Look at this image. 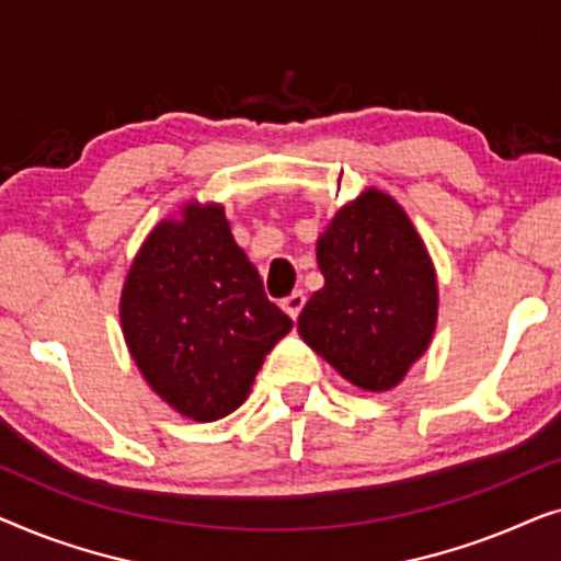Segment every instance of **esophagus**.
<instances>
[{
  "instance_id": "34e87169",
  "label": "esophagus",
  "mask_w": 561,
  "mask_h": 561,
  "mask_svg": "<svg viewBox=\"0 0 561 561\" xmlns=\"http://www.w3.org/2000/svg\"><path fill=\"white\" fill-rule=\"evenodd\" d=\"M304 304H306L304 290H294V294H290L288 298H283L280 306H283V311H286L290 319H298V313H301Z\"/></svg>"
}]
</instances>
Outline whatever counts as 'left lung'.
Listing matches in <instances>:
<instances>
[{"mask_svg":"<svg viewBox=\"0 0 561 561\" xmlns=\"http://www.w3.org/2000/svg\"><path fill=\"white\" fill-rule=\"evenodd\" d=\"M324 288L298 317V334L352 386L396 388L436 327V273L403 206L367 188L334 214L317 242Z\"/></svg>","mask_w":561,"mask_h":561,"instance_id":"1","label":"left lung"}]
</instances>
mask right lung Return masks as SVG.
<instances>
[{
  "mask_svg": "<svg viewBox=\"0 0 561 561\" xmlns=\"http://www.w3.org/2000/svg\"><path fill=\"white\" fill-rule=\"evenodd\" d=\"M129 355L168 405L194 421L240 409L267 352L294 327L267 301L225 206H183L142 242L122 288Z\"/></svg>",
  "mask_w": 561,
  "mask_h": 561,
  "instance_id": "obj_1",
  "label": "right lung"
}]
</instances>
